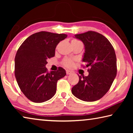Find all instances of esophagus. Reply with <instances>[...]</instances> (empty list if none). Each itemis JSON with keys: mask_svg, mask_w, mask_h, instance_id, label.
I'll list each match as a JSON object with an SVG mask.
<instances>
[{"mask_svg": "<svg viewBox=\"0 0 133 133\" xmlns=\"http://www.w3.org/2000/svg\"><path fill=\"white\" fill-rule=\"evenodd\" d=\"M71 73V71H70V70H66V74L67 75H70Z\"/></svg>", "mask_w": 133, "mask_h": 133, "instance_id": "esophagus-1", "label": "esophagus"}]
</instances>
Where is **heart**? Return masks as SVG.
Returning a JSON list of instances; mask_svg holds the SVG:
<instances>
[{
  "instance_id": "obj_1",
  "label": "heart",
  "mask_w": 133,
  "mask_h": 133,
  "mask_svg": "<svg viewBox=\"0 0 133 133\" xmlns=\"http://www.w3.org/2000/svg\"><path fill=\"white\" fill-rule=\"evenodd\" d=\"M80 42L78 40H76V39H73L71 41V43H73L75 42ZM63 63L64 66H65L67 67H73L74 65V60L73 59H70V58H65V59L63 60Z\"/></svg>"
}]
</instances>
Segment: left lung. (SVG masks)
I'll return each instance as SVG.
<instances>
[{"label": "left lung", "mask_w": 133, "mask_h": 133, "mask_svg": "<svg viewBox=\"0 0 133 133\" xmlns=\"http://www.w3.org/2000/svg\"><path fill=\"white\" fill-rule=\"evenodd\" d=\"M84 45L82 61L89 67V75L79 76V81L71 89L72 94L84 102H94L109 90L117 75L115 51L106 37L93 31L75 35Z\"/></svg>", "instance_id": "obj_1"}]
</instances>
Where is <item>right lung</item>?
Segmentation results:
<instances>
[{"label": "right lung", "instance_id": "right-lung-1", "mask_svg": "<svg viewBox=\"0 0 133 133\" xmlns=\"http://www.w3.org/2000/svg\"><path fill=\"white\" fill-rule=\"evenodd\" d=\"M67 37L66 34L40 31L27 38L17 50L15 75L22 93L31 102L50 100L56 92L57 81L66 76L60 67L49 73L46 64L48 58L55 56L58 43Z\"/></svg>", "mask_w": 133, "mask_h": 133}]
</instances>
